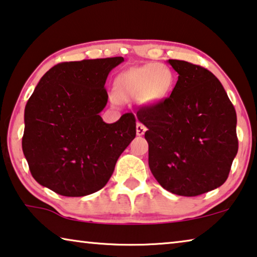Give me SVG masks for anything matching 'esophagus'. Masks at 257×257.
Instances as JSON below:
<instances>
[{
    "label": "esophagus",
    "mask_w": 257,
    "mask_h": 257,
    "mask_svg": "<svg viewBox=\"0 0 257 257\" xmlns=\"http://www.w3.org/2000/svg\"><path fill=\"white\" fill-rule=\"evenodd\" d=\"M145 130H147V127H145L144 124H142V123H137L136 124V134L139 136H142V135H144V133H145Z\"/></svg>",
    "instance_id": "esophagus-1"
}]
</instances>
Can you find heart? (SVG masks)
<instances>
[{"mask_svg": "<svg viewBox=\"0 0 257 257\" xmlns=\"http://www.w3.org/2000/svg\"><path fill=\"white\" fill-rule=\"evenodd\" d=\"M174 74L163 63H147L122 72L114 82V94L124 101L141 99L144 104H157L172 90Z\"/></svg>", "mask_w": 257, "mask_h": 257, "instance_id": "heart-1", "label": "heart"}]
</instances>
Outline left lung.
Returning a JSON list of instances; mask_svg holds the SVG:
<instances>
[{
  "label": "left lung",
  "instance_id": "8db88e82",
  "mask_svg": "<svg viewBox=\"0 0 257 257\" xmlns=\"http://www.w3.org/2000/svg\"><path fill=\"white\" fill-rule=\"evenodd\" d=\"M179 74L170 97L142 107L148 128L149 167L159 185L180 196H197L226 181L238 152L236 113L208 69L168 60Z\"/></svg>",
  "mask_w": 257,
  "mask_h": 257
}]
</instances>
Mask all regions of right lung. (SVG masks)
<instances>
[{"label": "right lung", "instance_id": "obj_1", "mask_svg": "<svg viewBox=\"0 0 257 257\" xmlns=\"http://www.w3.org/2000/svg\"><path fill=\"white\" fill-rule=\"evenodd\" d=\"M123 57L62 62L41 77L24 113L22 148L32 177L68 197L100 190L136 136L134 114L106 123L99 113L109 71Z\"/></svg>", "mask_w": 257, "mask_h": 257}]
</instances>
